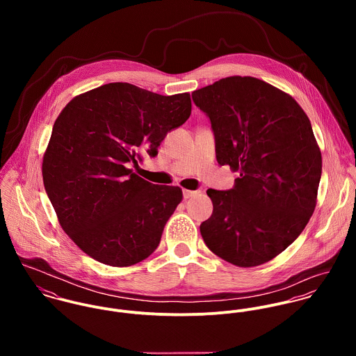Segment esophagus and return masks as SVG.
Instances as JSON below:
<instances>
[{"label":"esophagus","mask_w":356,"mask_h":356,"mask_svg":"<svg viewBox=\"0 0 356 356\" xmlns=\"http://www.w3.org/2000/svg\"><path fill=\"white\" fill-rule=\"evenodd\" d=\"M196 195H197V192H195V191H184V199H185V200L192 199V197H195Z\"/></svg>","instance_id":"esophagus-1"}]
</instances>
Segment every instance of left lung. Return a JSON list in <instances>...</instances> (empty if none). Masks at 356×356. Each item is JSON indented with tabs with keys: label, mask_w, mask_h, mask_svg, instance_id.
Returning a JSON list of instances; mask_svg holds the SVG:
<instances>
[{
	"label": "left lung",
	"mask_w": 356,
	"mask_h": 356,
	"mask_svg": "<svg viewBox=\"0 0 356 356\" xmlns=\"http://www.w3.org/2000/svg\"><path fill=\"white\" fill-rule=\"evenodd\" d=\"M209 118L216 160L238 172L233 189H208L205 245L238 267L263 264L305 230L322 157L309 119L289 95L252 76L223 78L192 93Z\"/></svg>",
	"instance_id": "obj_1"
}]
</instances>
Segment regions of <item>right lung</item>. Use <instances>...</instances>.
<instances>
[{"instance_id":"obj_1","label":"right lung","mask_w":356,"mask_h":356,"mask_svg":"<svg viewBox=\"0 0 356 356\" xmlns=\"http://www.w3.org/2000/svg\"><path fill=\"white\" fill-rule=\"evenodd\" d=\"M191 111L189 93L160 96L122 82L61 111L44 154V186L63 230L85 254L127 267L154 252L182 191L153 185L130 167L143 154L154 157Z\"/></svg>"}]
</instances>
